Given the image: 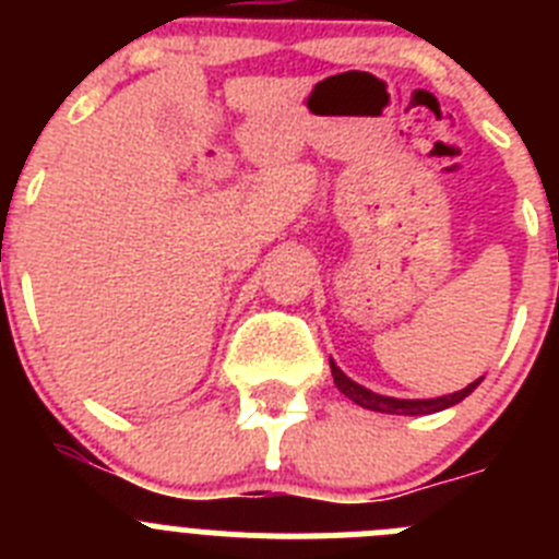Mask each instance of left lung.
<instances>
[{
	"label": "left lung",
	"instance_id": "1",
	"mask_svg": "<svg viewBox=\"0 0 559 559\" xmlns=\"http://www.w3.org/2000/svg\"><path fill=\"white\" fill-rule=\"evenodd\" d=\"M330 369H333V380H335V386H338V392L344 394V397L353 400V403H358L360 408H369V412H380V414H408V417H419V414L445 412V408H451V406H456V403H462V400L467 397V394H471L473 389H476L478 383H481V380H484V378L473 380L471 386H464L462 392L442 394V397L400 400V397H386V394H378V392H372V389L355 383L353 378H347V374H344L338 367H335L333 358H330Z\"/></svg>",
	"mask_w": 559,
	"mask_h": 559
}]
</instances>
